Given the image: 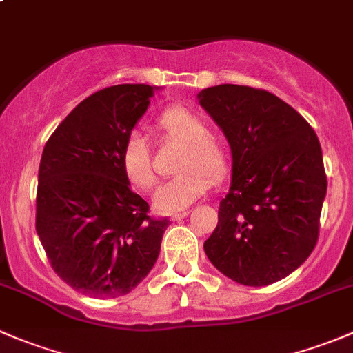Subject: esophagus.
<instances>
[{"instance_id": "obj_1", "label": "esophagus", "mask_w": 353, "mask_h": 353, "mask_svg": "<svg viewBox=\"0 0 353 353\" xmlns=\"http://www.w3.org/2000/svg\"><path fill=\"white\" fill-rule=\"evenodd\" d=\"M190 215V212H181V213H172V215H170V219L172 220H181V219H184V216H188Z\"/></svg>"}]
</instances>
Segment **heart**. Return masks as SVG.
Instances as JSON below:
<instances>
[{"mask_svg":"<svg viewBox=\"0 0 353 353\" xmlns=\"http://www.w3.org/2000/svg\"><path fill=\"white\" fill-rule=\"evenodd\" d=\"M157 133L183 143L177 157V176L159 186L154 206L160 213H176L188 208L212 183H220L230 170V150L225 141L210 133L205 117L184 105H170L157 117ZM121 165L126 179L137 190L148 191L157 181L154 160L145 138L131 134L121 152Z\"/></svg>","mask_w":353,"mask_h":353,"instance_id":"heart-1","label":"heart"}]
</instances>
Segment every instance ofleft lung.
Instances as JSON below:
<instances>
[{
    "instance_id": "1",
    "label": "left lung",
    "mask_w": 353,
    "mask_h": 353,
    "mask_svg": "<svg viewBox=\"0 0 353 353\" xmlns=\"http://www.w3.org/2000/svg\"><path fill=\"white\" fill-rule=\"evenodd\" d=\"M198 97L232 150V184L203 245L206 256L243 285L279 282L318 243L328 186L318 137L297 110L263 88L225 83Z\"/></svg>"
}]
</instances>
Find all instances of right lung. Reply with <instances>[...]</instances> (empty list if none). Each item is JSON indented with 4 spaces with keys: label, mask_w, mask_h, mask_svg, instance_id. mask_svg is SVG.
Listing matches in <instances>:
<instances>
[{
    "label": "right lung",
    "mask_w": 353,
    "mask_h": 353,
    "mask_svg": "<svg viewBox=\"0 0 353 353\" xmlns=\"http://www.w3.org/2000/svg\"><path fill=\"white\" fill-rule=\"evenodd\" d=\"M155 88L114 85L81 101L49 137L39 165L35 229L56 275L112 299L154 268L167 216L130 190L121 152Z\"/></svg>",
    "instance_id": "obj_1"
}]
</instances>
